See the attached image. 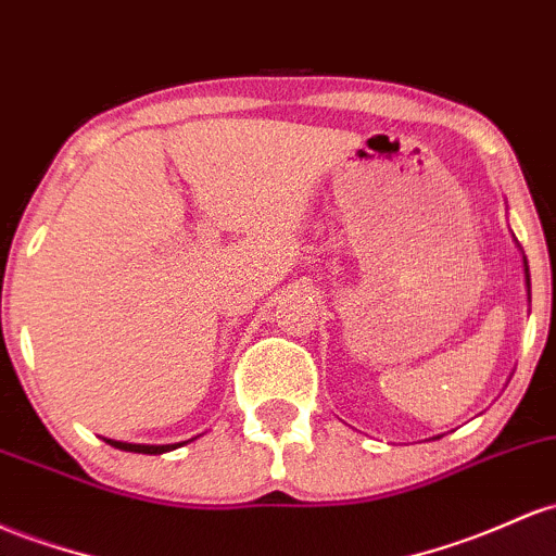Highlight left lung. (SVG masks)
I'll return each mask as SVG.
<instances>
[{"label": "left lung", "mask_w": 556, "mask_h": 556, "mask_svg": "<svg viewBox=\"0 0 556 556\" xmlns=\"http://www.w3.org/2000/svg\"><path fill=\"white\" fill-rule=\"evenodd\" d=\"M526 277H528V268H526ZM528 288H530V277H528Z\"/></svg>", "instance_id": "left-lung-1"}]
</instances>
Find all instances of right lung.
Instances as JSON below:
<instances>
[{
	"label": "right lung",
	"instance_id": "1",
	"mask_svg": "<svg viewBox=\"0 0 556 556\" xmlns=\"http://www.w3.org/2000/svg\"><path fill=\"white\" fill-rule=\"evenodd\" d=\"M110 446L121 451H134V454H166V451H174L181 443H174V446H142V443H121V441H108Z\"/></svg>",
	"mask_w": 556,
	"mask_h": 556
}]
</instances>
